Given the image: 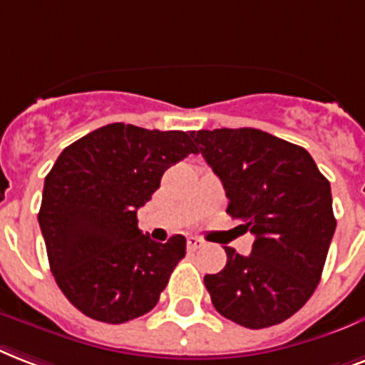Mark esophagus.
I'll return each mask as SVG.
<instances>
[{
    "label": "esophagus",
    "instance_id": "esophagus-1",
    "mask_svg": "<svg viewBox=\"0 0 365 365\" xmlns=\"http://www.w3.org/2000/svg\"><path fill=\"white\" fill-rule=\"evenodd\" d=\"M186 245H188V251H197L200 247H203V245H205V242L200 238H196V236H190V238L186 240Z\"/></svg>",
    "mask_w": 365,
    "mask_h": 365
}]
</instances>
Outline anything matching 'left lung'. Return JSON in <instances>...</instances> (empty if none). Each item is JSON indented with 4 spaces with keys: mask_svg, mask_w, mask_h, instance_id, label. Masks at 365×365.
I'll return each instance as SVG.
<instances>
[{
    "mask_svg": "<svg viewBox=\"0 0 365 365\" xmlns=\"http://www.w3.org/2000/svg\"><path fill=\"white\" fill-rule=\"evenodd\" d=\"M221 179L227 213L255 236L251 255L232 247L205 274L217 312L250 329L291 318L314 293L335 232L329 180L309 152L253 127L192 135Z\"/></svg>",
    "mask_w": 365,
    "mask_h": 365,
    "instance_id": "1",
    "label": "left lung"
}]
</instances>
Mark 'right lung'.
Returning <instances> with one entry per match:
<instances>
[{
  "instance_id": "add662e5",
  "label": "right lung",
  "mask_w": 365,
  "mask_h": 365,
  "mask_svg": "<svg viewBox=\"0 0 365 365\" xmlns=\"http://www.w3.org/2000/svg\"><path fill=\"white\" fill-rule=\"evenodd\" d=\"M192 135L110 123L66 146L45 177L38 221L51 272L93 320L123 324L150 312L185 257V236L152 242L138 230L137 209L165 169L197 154Z\"/></svg>"
}]
</instances>
